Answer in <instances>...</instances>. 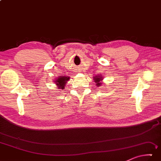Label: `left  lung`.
Wrapping results in <instances>:
<instances>
[{
    "label": "left lung",
    "mask_w": 161,
    "mask_h": 161,
    "mask_svg": "<svg viewBox=\"0 0 161 161\" xmlns=\"http://www.w3.org/2000/svg\"><path fill=\"white\" fill-rule=\"evenodd\" d=\"M93 80H94V82L96 83L97 86H99L100 85H102V80H103V76H101V75H97V76H94Z\"/></svg>",
    "instance_id": "obj_1"
}]
</instances>
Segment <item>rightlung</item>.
I'll use <instances>...</instances> for the list:
<instances>
[{"mask_svg": "<svg viewBox=\"0 0 161 161\" xmlns=\"http://www.w3.org/2000/svg\"><path fill=\"white\" fill-rule=\"evenodd\" d=\"M69 80V76H58V78L56 79L55 84L57 85L58 89H64V86L66 85V82Z\"/></svg>", "mask_w": 161, "mask_h": 161, "instance_id": "1", "label": "right lung"}]
</instances>
